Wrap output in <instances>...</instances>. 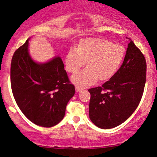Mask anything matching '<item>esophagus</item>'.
Returning a JSON list of instances; mask_svg holds the SVG:
<instances>
[{"instance_id": "1", "label": "esophagus", "mask_w": 157, "mask_h": 157, "mask_svg": "<svg viewBox=\"0 0 157 157\" xmlns=\"http://www.w3.org/2000/svg\"><path fill=\"white\" fill-rule=\"evenodd\" d=\"M82 90H83L82 88L79 87V86H75V90H76V92H81V91H82Z\"/></svg>"}]
</instances>
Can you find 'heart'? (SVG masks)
Masks as SVG:
<instances>
[{
	"label": "heart",
	"mask_w": 157,
	"mask_h": 157,
	"mask_svg": "<svg viewBox=\"0 0 157 157\" xmlns=\"http://www.w3.org/2000/svg\"><path fill=\"white\" fill-rule=\"evenodd\" d=\"M125 48L120 44L101 38H87L79 47L72 46L65 56L67 71L75 73L85 65L89 66L72 77V82L78 86L92 85L98 79L107 80L111 78L122 63Z\"/></svg>",
	"instance_id": "obj_1"
}]
</instances>
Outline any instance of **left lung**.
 <instances>
[{"label": "left lung", "mask_w": 157, "mask_h": 157, "mask_svg": "<svg viewBox=\"0 0 157 157\" xmlns=\"http://www.w3.org/2000/svg\"><path fill=\"white\" fill-rule=\"evenodd\" d=\"M146 71L145 58L130 40L118 71L101 86L88 90L91 94L89 116L96 126L115 128L132 115L143 94Z\"/></svg>", "instance_id": "8db88e82"}]
</instances>
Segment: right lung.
I'll return each instance as SVG.
<instances>
[{
  "mask_svg": "<svg viewBox=\"0 0 157 157\" xmlns=\"http://www.w3.org/2000/svg\"><path fill=\"white\" fill-rule=\"evenodd\" d=\"M29 38L12 58L10 82L17 106L37 125L51 128L64 118L65 109L75 94L61 58L37 63L29 55Z\"/></svg>",
  "mask_w": 157,
  "mask_h": 157,
  "instance_id": "add662e5",
  "label": "right lung"
}]
</instances>
